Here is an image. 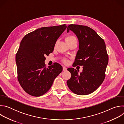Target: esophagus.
<instances>
[{
    "label": "esophagus",
    "instance_id": "1",
    "mask_svg": "<svg viewBox=\"0 0 124 124\" xmlns=\"http://www.w3.org/2000/svg\"><path fill=\"white\" fill-rule=\"evenodd\" d=\"M67 69V68L66 67H65V66L63 67V71H66Z\"/></svg>",
    "mask_w": 124,
    "mask_h": 124
}]
</instances>
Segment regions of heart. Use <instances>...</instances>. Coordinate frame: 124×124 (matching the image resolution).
<instances>
[{"mask_svg": "<svg viewBox=\"0 0 124 124\" xmlns=\"http://www.w3.org/2000/svg\"><path fill=\"white\" fill-rule=\"evenodd\" d=\"M77 40V39H76V38L75 36H72V35H69V36H67L65 38V40H66V42L72 41V40ZM63 61L65 63H68V60L66 59H63Z\"/></svg>", "mask_w": 124, "mask_h": 124, "instance_id": "b5f03b06", "label": "heart"}]
</instances>
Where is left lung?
<instances>
[{
    "mask_svg": "<svg viewBox=\"0 0 124 124\" xmlns=\"http://www.w3.org/2000/svg\"><path fill=\"white\" fill-rule=\"evenodd\" d=\"M72 31L79 41V50L74 67L83 66L82 72L68 68L71 77L67 80L69 89L78 95L91 94L98 89L105 77L108 56L104 41L90 27L78 24H70L67 32Z\"/></svg>",
    "mask_w": 124,
    "mask_h": 124,
    "instance_id": "8db88e82",
    "label": "left lung"
}]
</instances>
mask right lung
<instances>
[{
    "label": "right lung",
    "mask_w": 124,
    "mask_h": 124,
    "mask_svg": "<svg viewBox=\"0 0 124 124\" xmlns=\"http://www.w3.org/2000/svg\"><path fill=\"white\" fill-rule=\"evenodd\" d=\"M66 24L38 28L22 39L16 55L17 79L29 95L39 97L46 93L62 71L57 63L46 68L45 56L52 52Z\"/></svg>",
    "instance_id": "1"
}]
</instances>
